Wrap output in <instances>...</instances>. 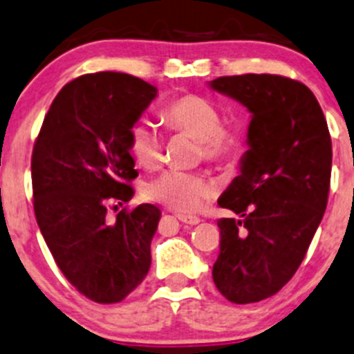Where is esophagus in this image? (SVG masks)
Listing matches in <instances>:
<instances>
[{
	"mask_svg": "<svg viewBox=\"0 0 354 354\" xmlns=\"http://www.w3.org/2000/svg\"><path fill=\"white\" fill-rule=\"evenodd\" d=\"M178 220L185 225H191V227L192 225H198L199 221H201L198 216H187V214H178Z\"/></svg>",
	"mask_w": 354,
	"mask_h": 354,
	"instance_id": "esophagus-1",
	"label": "esophagus"
}]
</instances>
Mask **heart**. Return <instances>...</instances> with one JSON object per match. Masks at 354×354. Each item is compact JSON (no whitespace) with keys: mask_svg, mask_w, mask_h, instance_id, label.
Segmentation results:
<instances>
[{"mask_svg":"<svg viewBox=\"0 0 354 354\" xmlns=\"http://www.w3.org/2000/svg\"><path fill=\"white\" fill-rule=\"evenodd\" d=\"M169 129L185 133L199 143V158L213 163H235L245 151V136L239 127L223 126L216 105L207 98L187 93L162 109ZM129 153L140 167L155 170L163 160V138L148 121H138L127 134ZM216 192L213 180L199 172L170 169L145 185L150 201L165 204L178 213H194Z\"/></svg>","mask_w":354,"mask_h":354,"instance_id":"obj_1","label":"heart"}]
</instances>
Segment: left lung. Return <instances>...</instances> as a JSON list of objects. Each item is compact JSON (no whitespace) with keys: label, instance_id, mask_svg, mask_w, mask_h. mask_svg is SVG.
<instances>
[{"label":"left lung","instance_id":"left-lung-1","mask_svg":"<svg viewBox=\"0 0 354 354\" xmlns=\"http://www.w3.org/2000/svg\"><path fill=\"white\" fill-rule=\"evenodd\" d=\"M209 86L252 114L240 176L218 199L240 218L218 220L213 281L233 304H254L278 293L307 254L327 206L333 143L315 95L297 80L250 73Z\"/></svg>","mask_w":354,"mask_h":354}]
</instances>
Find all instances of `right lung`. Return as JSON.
Instances as JSON below:
<instances>
[{"label": "right lung", "instance_id": "1", "mask_svg": "<svg viewBox=\"0 0 354 354\" xmlns=\"http://www.w3.org/2000/svg\"><path fill=\"white\" fill-rule=\"evenodd\" d=\"M155 97L156 86L126 73L80 76L53 100L32 151L44 240L68 281L97 304L122 301L150 271L158 207L105 216L109 203L133 198L127 134Z\"/></svg>", "mask_w": 354, "mask_h": 354}]
</instances>
